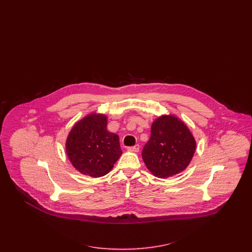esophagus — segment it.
Segmentation results:
<instances>
[{
    "label": "esophagus",
    "instance_id": "obj_1",
    "mask_svg": "<svg viewBox=\"0 0 252 252\" xmlns=\"http://www.w3.org/2000/svg\"><path fill=\"white\" fill-rule=\"evenodd\" d=\"M127 151L132 152V153H137V152L139 151V146L135 145L132 146V147H128V148H127Z\"/></svg>",
    "mask_w": 252,
    "mask_h": 252
}]
</instances>
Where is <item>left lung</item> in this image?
Wrapping results in <instances>:
<instances>
[{"label":"left lung","instance_id":"1","mask_svg":"<svg viewBox=\"0 0 252 252\" xmlns=\"http://www.w3.org/2000/svg\"><path fill=\"white\" fill-rule=\"evenodd\" d=\"M151 132L142 159L154 176L167 178L188 167L196 150V141L180 119L162 115L153 122Z\"/></svg>","mask_w":252,"mask_h":252}]
</instances>
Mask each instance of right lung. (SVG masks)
<instances>
[{
  "label": "right lung",
  "mask_w": 252,
  "mask_h": 252,
  "mask_svg": "<svg viewBox=\"0 0 252 252\" xmlns=\"http://www.w3.org/2000/svg\"><path fill=\"white\" fill-rule=\"evenodd\" d=\"M65 148L73 166L92 177L105 176L122 154L119 137L107 130L106 116L96 114L76 123Z\"/></svg>",
  "instance_id": "add662e5"
}]
</instances>
